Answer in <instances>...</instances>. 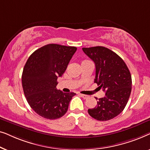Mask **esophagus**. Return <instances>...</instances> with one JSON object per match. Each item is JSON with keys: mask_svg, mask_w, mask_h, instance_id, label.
Returning a JSON list of instances; mask_svg holds the SVG:
<instances>
[{"mask_svg": "<svg viewBox=\"0 0 150 150\" xmlns=\"http://www.w3.org/2000/svg\"><path fill=\"white\" fill-rule=\"evenodd\" d=\"M79 95L81 96V97L83 98V99H85H85H87V98H89V96H87V95H84V94H81V93H80Z\"/></svg>", "mask_w": 150, "mask_h": 150, "instance_id": "1", "label": "esophagus"}]
</instances>
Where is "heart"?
<instances>
[{
  "mask_svg": "<svg viewBox=\"0 0 150 150\" xmlns=\"http://www.w3.org/2000/svg\"><path fill=\"white\" fill-rule=\"evenodd\" d=\"M85 61H87V60H85V61H83V62H85ZM83 62H82V63H83Z\"/></svg>",
  "mask_w": 150,
  "mask_h": 150,
  "instance_id": "b5f03b06",
  "label": "heart"
}]
</instances>
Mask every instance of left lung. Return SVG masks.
I'll use <instances>...</instances> for the list:
<instances>
[{"instance_id":"8db88e82","label":"left lung","mask_w":150,"mask_h":150,"mask_svg":"<svg viewBox=\"0 0 150 150\" xmlns=\"http://www.w3.org/2000/svg\"><path fill=\"white\" fill-rule=\"evenodd\" d=\"M83 50L95 63L94 83L106 92L104 98L98 99L97 106L88 109V112L99 121L113 119L124 110L130 98L132 89L130 71L124 60L107 48L95 46L83 48Z\"/></svg>"}]
</instances>
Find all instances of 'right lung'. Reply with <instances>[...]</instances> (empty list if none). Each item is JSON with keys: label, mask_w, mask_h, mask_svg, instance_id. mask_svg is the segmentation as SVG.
Segmentation results:
<instances>
[{"label": "right lung", "mask_w": 150, "mask_h": 150, "mask_svg": "<svg viewBox=\"0 0 150 150\" xmlns=\"http://www.w3.org/2000/svg\"><path fill=\"white\" fill-rule=\"evenodd\" d=\"M77 48L50 44L29 57L22 75V88L28 104L39 115L56 120L66 113L76 93L57 89V79L66 70Z\"/></svg>", "instance_id": "1"}]
</instances>
